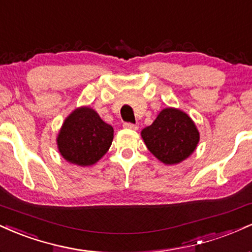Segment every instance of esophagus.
<instances>
[{
	"instance_id": "esophagus-1",
	"label": "esophagus",
	"mask_w": 252,
	"mask_h": 252,
	"mask_svg": "<svg viewBox=\"0 0 252 252\" xmlns=\"http://www.w3.org/2000/svg\"><path fill=\"white\" fill-rule=\"evenodd\" d=\"M124 128L132 129V131H137L138 126L134 125V124H131V123H125V124H124Z\"/></svg>"
}]
</instances>
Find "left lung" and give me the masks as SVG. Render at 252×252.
Returning a JSON list of instances; mask_svg holds the SVG:
<instances>
[{"mask_svg":"<svg viewBox=\"0 0 252 252\" xmlns=\"http://www.w3.org/2000/svg\"><path fill=\"white\" fill-rule=\"evenodd\" d=\"M149 151L165 165H176L188 159L199 143L194 121L182 109L167 107L141 131Z\"/></svg>","mask_w":252,"mask_h":252,"instance_id":"left-lung-1","label":"left lung"}]
</instances>
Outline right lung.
<instances>
[{
    "mask_svg": "<svg viewBox=\"0 0 252 252\" xmlns=\"http://www.w3.org/2000/svg\"><path fill=\"white\" fill-rule=\"evenodd\" d=\"M113 127L93 108H75L62 124L56 144L62 158L69 164L91 166L99 161L113 141Z\"/></svg>",
    "mask_w": 252,
    "mask_h": 252,
    "instance_id": "obj_1",
    "label": "right lung"
}]
</instances>
